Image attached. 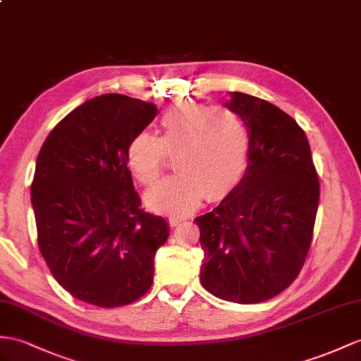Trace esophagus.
Returning <instances> with one entry per match:
<instances>
[{"instance_id": "obj_1", "label": "esophagus", "mask_w": 361, "mask_h": 361, "mask_svg": "<svg viewBox=\"0 0 361 361\" xmlns=\"http://www.w3.org/2000/svg\"><path fill=\"white\" fill-rule=\"evenodd\" d=\"M183 221H185V219L179 217V216H171V217L169 219V222H170L171 226H178V225H179L180 222H183Z\"/></svg>"}]
</instances>
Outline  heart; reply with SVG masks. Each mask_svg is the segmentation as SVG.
<instances>
[{
  "label": "heart",
  "mask_w": 361,
  "mask_h": 361,
  "mask_svg": "<svg viewBox=\"0 0 361 361\" xmlns=\"http://www.w3.org/2000/svg\"><path fill=\"white\" fill-rule=\"evenodd\" d=\"M161 135L140 131L130 140L127 164L145 187L161 179L166 153L178 173L148 192L153 208L185 214L200 200H219L237 187L247 170L250 135L240 113L230 107L180 102L159 119Z\"/></svg>",
  "instance_id": "obj_1"
}]
</instances>
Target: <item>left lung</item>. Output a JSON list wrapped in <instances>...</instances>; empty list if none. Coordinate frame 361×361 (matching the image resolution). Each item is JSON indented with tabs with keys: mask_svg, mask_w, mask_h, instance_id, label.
I'll use <instances>...</instances> for the list:
<instances>
[{
	"mask_svg": "<svg viewBox=\"0 0 361 361\" xmlns=\"http://www.w3.org/2000/svg\"><path fill=\"white\" fill-rule=\"evenodd\" d=\"M250 135L242 180L211 213L196 217L208 293L260 303L291 285L311 248L320 182L300 126L265 99L233 92Z\"/></svg>",
	"mask_w": 361,
	"mask_h": 361,
	"instance_id": "left-lung-1",
	"label": "left lung"
}]
</instances>
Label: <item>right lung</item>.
<instances>
[{"instance_id": "add662e5", "label": "right lung", "mask_w": 361, "mask_h": 361, "mask_svg": "<svg viewBox=\"0 0 361 361\" xmlns=\"http://www.w3.org/2000/svg\"><path fill=\"white\" fill-rule=\"evenodd\" d=\"M156 113L153 102L102 94L61 119L41 147L30 187L38 247L78 300L126 306L153 283L169 225L140 208L127 148Z\"/></svg>"}]
</instances>
